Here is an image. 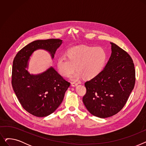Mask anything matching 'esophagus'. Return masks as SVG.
<instances>
[{
    "instance_id": "34e87169",
    "label": "esophagus",
    "mask_w": 146,
    "mask_h": 146,
    "mask_svg": "<svg viewBox=\"0 0 146 146\" xmlns=\"http://www.w3.org/2000/svg\"><path fill=\"white\" fill-rule=\"evenodd\" d=\"M71 85H72V86L75 87V86H76L78 85V83H77V82H72Z\"/></svg>"
}]
</instances>
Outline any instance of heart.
Wrapping results in <instances>:
<instances>
[{
	"instance_id": "obj_1",
	"label": "heart",
	"mask_w": 146,
	"mask_h": 146,
	"mask_svg": "<svg viewBox=\"0 0 146 146\" xmlns=\"http://www.w3.org/2000/svg\"><path fill=\"white\" fill-rule=\"evenodd\" d=\"M107 60L106 50L101 47L79 46L69 50L67 57L61 56L57 61L59 73L65 77L72 74L76 68L78 70L72 76L73 80L83 76L86 79L95 78L100 73Z\"/></svg>"
}]
</instances>
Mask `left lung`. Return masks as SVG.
<instances>
[{
	"mask_svg": "<svg viewBox=\"0 0 146 146\" xmlns=\"http://www.w3.org/2000/svg\"><path fill=\"white\" fill-rule=\"evenodd\" d=\"M111 55L103 70L85 83L83 102L93 115L105 118L119 112L134 89L135 72L128 54L111 42Z\"/></svg>",
	"mask_w": 146,
	"mask_h": 146,
	"instance_id": "8db88e82",
	"label": "left lung"
}]
</instances>
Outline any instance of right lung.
Segmentation results:
<instances>
[{
	"instance_id": "add662e5",
	"label": "right lung",
	"mask_w": 146,
	"mask_h": 146,
	"mask_svg": "<svg viewBox=\"0 0 146 146\" xmlns=\"http://www.w3.org/2000/svg\"><path fill=\"white\" fill-rule=\"evenodd\" d=\"M60 39L36 40L22 48L15 57L12 72V85L22 106L38 117H47L62 102L70 83L66 81L52 67L38 74H31L26 69L28 60L36 50L50 52L52 58L62 44Z\"/></svg>"
}]
</instances>
